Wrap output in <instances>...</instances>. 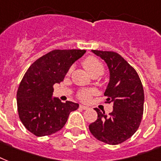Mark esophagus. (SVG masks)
<instances>
[{
  "label": "esophagus",
  "mask_w": 161,
  "mask_h": 161,
  "mask_svg": "<svg viewBox=\"0 0 161 161\" xmlns=\"http://www.w3.org/2000/svg\"><path fill=\"white\" fill-rule=\"evenodd\" d=\"M80 108H81V109H83V110H87V109H89V108H88V107H86V106H84V105H80Z\"/></svg>",
  "instance_id": "34e87169"
}]
</instances>
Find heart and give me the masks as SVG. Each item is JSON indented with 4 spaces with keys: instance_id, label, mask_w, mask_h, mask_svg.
Masks as SVG:
<instances>
[{
    "instance_id": "1",
    "label": "heart",
    "mask_w": 161,
    "mask_h": 161,
    "mask_svg": "<svg viewBox=\"0 0 161 161\" xmlns=\"http://www.w3.org/2000/svg\"><path fill=\"white\" fill-rule=\"evenodd\" d=\"M82 65L86 70L92 76H99L104 72V65L98 58L93 56H88L82 60ZM72 69H69L68 75L71 73ZM95 93L94 90H82L78 92L77 97L79 100L84 103H88L92 97V96Z\"/></svg>"
}]
</instances>
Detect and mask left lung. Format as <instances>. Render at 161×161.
Masks as SVG:
<instances>
[{
    "instance_id": "obj_1",
    "label": "left lung",
    "mask_w": 161,
    "mask_h": 161,
    "mask_svg": "<svg viewBox=\"0 0 161 161\" xmlns=\"http://www.w3.org/2000/svg\"><path fill=\"white\" fill-rule=\"evenodd\" d=\"M105 60L110 71V81L104 96L113 103L109 114L95 108L97 119L89 125L90 132L98 140L108 144L126 141L139 128L144 113V93L136 70L113 51L92 50Z\"/></svg>"
}]
</instances>
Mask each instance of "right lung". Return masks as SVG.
<instances>
[{
	"label": "right lung",
	"instance_id": "right-lung-1",
	"mask_svg": "<svg viewBox=\"0 0 161 161\" xmlns=\"http://www.w3.org/2000/svg\"><path fill=\"white\" fill-rule=\"evenodd\" d=\"M86 50L54 49L33 62L25 73L17 92L18 116L27 130L38 137L60 130L78 103H62L52 97L53 86L62 81L75 61Z\"/></svg>",
	"mask_w": 161,
	"mask_h": 161
}]
</instances>
